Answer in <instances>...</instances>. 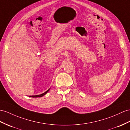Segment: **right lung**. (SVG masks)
<instances>
[{
    "label": "right lung",
    "mask_w": 130,
    "mask_h": 130,
    "mask_svg": "<svg viewBox=\"0 0 130 130\" xmlns=\"http://www.w3.org/2000/svg\"><path fill=\"white\" fill-rule=\"evenodd\" d=\"M49 89H48V90L46 91V92H45L44 93H42V94H40V95H30V96H29V97H33V98H35V97H42V96L44 95L46 93H47V92L49 91Z\"/></svg>",
    "instance_id": "1"
}]
</instances>
